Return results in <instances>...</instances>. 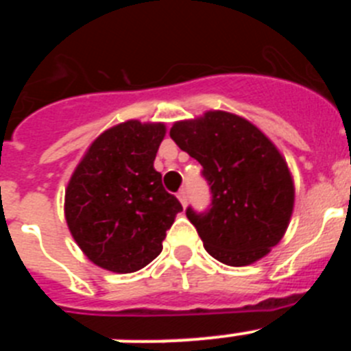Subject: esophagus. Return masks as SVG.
Here are the masks:
<instances>
[{
    "instance_id": "34e87169",
    "label": "esophagus",
    "mask_w": 351,
    "mask_h": 351,
    "mask_svg": "<svg viewBox=\"0 0 351 351\" xmlns=\"http://www.w3.org/2000/svg\"><path fill=\"white\" fill-rule=\"evenodd\" d=\"M178 198L181 200L182 206H186V204H188V190H186V188H182V190L178 193Z\"/></svg>"
}]
</instances>
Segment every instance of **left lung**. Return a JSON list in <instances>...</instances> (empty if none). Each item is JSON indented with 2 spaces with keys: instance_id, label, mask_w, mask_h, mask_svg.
<instances>
[{
  "instance_id": "left-lung-1",
  "label": "left lung",
  "mask_w": 351,
  "mask_h": 351,
  "mask_svg": "<svg viewBox=\"0 0 351 351\" xmlns=\"http://www.w3.org/2000/svg\"><path fill=\"white\" fill-rule=\"evenodd\" d=\"M170 137L202 165L210 204L186 209L210 256L226 265H247L280 243L293 209L287 161L256 126L214 110L181 121Z\"/></svg>"
}]
</instances>
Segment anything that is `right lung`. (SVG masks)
I'll list each match as a JSON object with an SVG mask.
<instances>
[{
	"mask_svg": "<svg viewBox=\"0 0 351 351\" xmlns=\"http://www.w3.org/2000/svg\"><path fill=\"white\" fill-rule=\"evenodd\" d=\"M165 126L126 121L96 138L64 195L68 228L89 260L135 272L161 253L182 206L153 167Z\"/></svg>",
	"mask_w": 351,
	"mask_h": 351,
	"instance_id": "obj_1",
	"label": "right lung"
}]
</instances>
